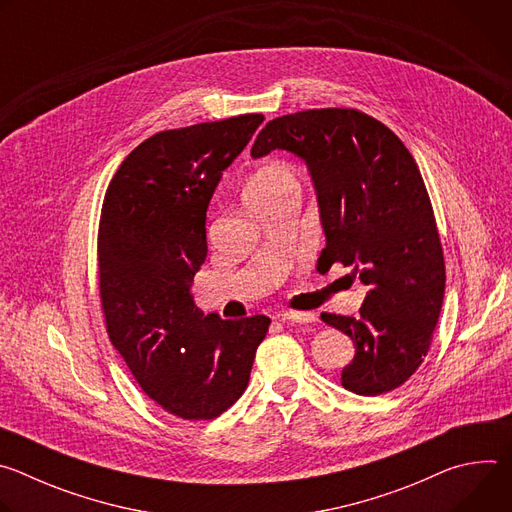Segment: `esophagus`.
Returning a JSON list of instances; mask_svg holds the SVG:
<instances>
[{"label": "esophagus", "mask_w": 512, "mask_h": 512, "mask_svg": "<svg viewBox=\"0 0 512 512\" xmlns=\"http://www.w3.org/2000/svg\"><path fill=\"white\" fill-rule=\"evenodd\" d=\"M281 322H296V324H312L316 322V316L310 312H283L277 316Z\"/></svg>", "instance_id": "1"}]
</instances>
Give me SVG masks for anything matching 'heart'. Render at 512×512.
<instances>
[{
    "mask_svg": "<svg viewBox=\"0 0 512 512\" xmlns=\"http://www.w3.org/2000/svg\"><path fill=\"white\" fill-rule=\"evenodd\" d=\"M287 190H298V180H296L294 172H289L287 168H281V166H271V168L261 170L253 178L247 194L249 196H273V194H283Z\"/></svg>",
    "mask_w": 512,
    "mask_h": 512,
    "instance_id": "1",
    "label": "heart"
}]
</instances>
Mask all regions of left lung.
Masks as SVG:
<instances>
[{
  "mask_svg": "<svg viewBox=\"0 0 512 512\" xmlns=\"http://www.w3.org/2000/svg\"><path fill=\"white\" fill-rule=\"evenodd\" d=\"M273 150L310 170L326 237L318 265L338 261L367 285L358 318L322 314L354 344L342 387L364 397L401 387L429 350L446 289L442 243L413 156L389 127L354 109L269 121L251 158Z\"/></svg>",
  "mask_w": 512,
  "mask_h": 512,
  "instance_id": "1",
  "label": "left lung"
}]
</instances>
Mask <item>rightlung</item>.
I'll list each match as a JSON object with an SVG mask.
<instances>
[{
    "label": "right lung",
    "mask_w": 512,
    "mask_h": 512,
    "mask_svg": "<svg viewBox=\"0 0 512 512\" xmlns=\"http://www.w3.org/2000/svg\"><path fill=\"white\" fill-rule=\"evenodd\" d=\"M263 119L156 133L105 194L99 283L111 344L150 399L182 419H214L243 395L271 322L204 316L190 289L208 253L210 198Z\"/></svg>",
    "instance_id": "obj_1"
}]
</instances>
